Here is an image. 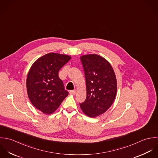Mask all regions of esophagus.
<instances>
[{
  "label": "esophagus",
  "instance_id": "1",
  "mask_svg": "<svg viewBox=\"0 0 158 158\" xmlns=\"http://www.w3.org/2000/svg\"><path fill=\"white\" fill-rule=\"evenodd\" d=\"M76 93V90H71L69 91V94L71 95H74Z\"/></svg>",
  "mask_w": 158,
  "mask_h": 158
}]
</instances>
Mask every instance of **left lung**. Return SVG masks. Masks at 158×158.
<instances>
[{
  "instance_id": "obj_1",
  "label": "left lung",
  "mask_w": 158,
  "mask_h": 158,
  "mask_svg": "<svg viewBox=\"0 0 158 158\" xmlns=\"http://www.w3.org/2000/svg\"><path fill=\"white\" fill-rule=\"evenodd\" d=\"M81 60L85 73L87 97L80 107L86 115L94 118L112 104L117 89L116 76L110 64L100 56L84 55Z\"/></svg>"
}]
</instances>
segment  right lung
Wrapping results in <instances>:
<instances>
[{"instance_id": "obj_1", "label": "right lung", "mask_w": 158, "mask_h": 158, "mask_svg": "<svg viewBox=\"0 0 158 158\" xmlns=\"http://www.w3.org/2000/svg\"><path fill=\"white\" fill-rule=\"evenodd\" d=\"M70 59L67 55L49 53L37 59L29 71L26 81L29 98L45 114L55 112L68 95L59 71Z\"/></svg>"}]
</instances>
